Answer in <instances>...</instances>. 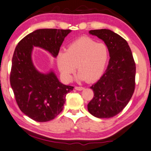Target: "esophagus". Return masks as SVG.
I'll use <instances>...</instances> for the list:
<instances>
[{
	"instance_id": "esophagus-1",
	"label": "esophagus",
	"mask_w": 151,
	"mask_h": 151,
	"mask_svg": "<svg viewBox=\"0 0 151 151\" xmlns=\"http://www.w3.org/2000/svg\"><path fill=\"white\" fill-rule=\"evenodd\" d=\"M75 88H76V90H78V91H82L84 88L82 87V86H76Z\"/></svg>"
}]
</instances>
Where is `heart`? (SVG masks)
Here are the masks:
<instances>
[{
  "instance_id": "heart-1",
  "label": "heart",
  "mask_w": 151,
  "mask_h": 151,
  "mask_svg": "<svg viewBox=\"0 0 151 151\" xmlns=\"http://www.w3.org/2000/svg\"><path fill=\"white\" fill-rule=\"evenodd\" d=\"M109 59V49L102 42L89 38H80L57 53L55 62L62 78L70 82L73 74L79 71L76 79L92 82L102 76Z\"/></svg>"
}]
</instances>
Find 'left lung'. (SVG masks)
Listing matches in <instances>:
<instances>
[{"mask_svg":"<svg viewBox=\"0 0 151 151\" xmlns=\"http://www.w3.org/2000/svg\"><path fill=\"white\" fill-rule=\"evenodd\" d=\"M88 33L104 41L110 59L104 73L91 86L94 96L87 105L88 111L98 118H109L120 113L133 96L135 63L128 42L119 35L106 29Z\"/></svg>","mask_w":151,"mask_h":151,"instance_id":"1","label":"left lung"}]
</instances>
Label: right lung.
I'll return each mask as SVG.
<instances>
[{"label": "right lung", "instance_id": "obj_1", "mask_svg": "<svg viewBox=\"0 0 151 151\" xmlns=\"http://www.w3.org/2000/svg\"><path fill=\"white\" fill-rule=\"evenodd\" d=\"M70 29H40L30 33L18 42L12 58L10 84L20 111L39 122L54 119L63 111L66 95L73 86L59 81L52 69L42 73L32 60L34 47L56 56Z\"/></svg>", "mask_w": 151, "mask_h": 151}]
</instances>
